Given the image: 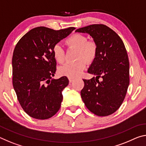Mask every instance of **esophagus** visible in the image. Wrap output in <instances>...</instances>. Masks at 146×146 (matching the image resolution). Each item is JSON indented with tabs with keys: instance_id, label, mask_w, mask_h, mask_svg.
Segmentation results:
<instances>
[{
	"instance_id": "obj_1",
	"label": "esophagus",
	"mask_w": 146,
	"mask_h": 146,
	"mask_svg": "<svg viewBox=\"0 0 146 146\" xmlns=\"http://www.w3.org/2000/svg\"><path fill=\"white\" fill-rule=\"evenodd\" d=\"M69 81H70V82H73V81H74V79L73 78H69Z\"/></svg>"
}]
</instances>
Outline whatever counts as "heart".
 Listing matches in <instances>:
<instances>
[{"instance_id": "obj_1", "label": "heart", "mask_w": 146, "mask_h": 146, "mask_svg": "<svg viewBox=\"0 0 146 146\" xmlns=\"http://www.w3.org/2000/svg\"><path fill=\"white\" fill-rule=\"evenodd\" d=\"M87 37L84 35L75 33L71 35L66 40V44L68 46L77 49L76 58L78 60L75 62L66 63L58 68V73L60 75L66 76L70 78L77 77L87 66L86 60L91 62L97 56V45L93 40H87ZM54 58L58 63H62L65 58L63 48L60 44H56L53 48Z\"/></svg>"}]
</instances>
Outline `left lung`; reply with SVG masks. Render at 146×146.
<instances>
[{
  "mask_svg": "<svg viewBox=\"0 0 146 146\" xmlns=\"http://www.w3.org/2000/svg\"><path fill=\"white\" fill-rule=\"evenodd\" d=\"M75 32L89 34L97 45V56L88 71L97 76L83 80L82 99L95 115H111L122 105L129 84V63L124 44L113 29L104 24H92Z\"/></svg>",
  "mask_w": 146,
  "mask_h": 146,
  "instance_id": "8db88e82",
  "label": "left lung"
}]
</instances>
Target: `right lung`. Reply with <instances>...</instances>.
<instances>
[{"mask_svg": "<svg viewBox=\"0 0 146 146\" xmlns=\"http://www.w3.org/2000/svg\"><path fill=\"white\" fill-rule=\"evenodd\" d=\"M75 29L35 28L24 35L15 48L12 58L13 88L21 107L32 118L48 119L60 110L62 92L69 80L66 76L52 78L56 65L53 48Z\"/></svg>", "mask_w": 146, "mask_h": 146, "instance_id": "add662e5", "label": "right lung"}]
</instances>
